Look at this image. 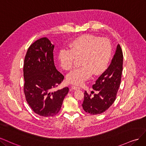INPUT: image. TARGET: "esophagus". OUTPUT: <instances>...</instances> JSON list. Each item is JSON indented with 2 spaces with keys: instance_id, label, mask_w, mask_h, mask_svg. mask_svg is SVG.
<instances>
[{
  "instance_id": "esophagus-1",
  "label": "esophagus",
  "mask_w": 146,
  "mask_h": 146,
  "mask_svg": "<svg viewBox=\"0 0 146 146\" xmlns=\"http://www.w3.org/2000/svg\"><path fill=\"white\" fill-rule=\"evenodd\" d=\"M72 88L73 89V90H78V89H81V88H80L78 86H72Z\"/></svg>"
}]
</instances>
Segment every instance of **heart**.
I'll list each match as a JSON object with an SVG mask.
<instances>
[{"label": "heart", "instance_id": "obj_1", "mask_svg": "<svg viewBox=\"0 0 146 146\" xmlns=\"http://www.w3.org/2000/svg\"><path fill=\"white\" fill-rule=\"evenodd\" d=\"M69 48L61 50L58 58L61 67L65 70L73 67L76 58H81V66L72 70L67 76V81L76 85L83 84L92 74L98 76L104 72L112 54V46L109 40L91 35L77 37Z\"/></svg>", "mask_w": 146, "mask_h": 146}]
</instances>
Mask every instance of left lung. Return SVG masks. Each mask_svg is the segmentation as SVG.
I'll return each mask as SVG.
<instances>
[{
  "label": "left lung",
  "mask_w": 146,
  "mask_h": 146,
  "mask_svg": "<svg viewBox=\"0 0 146 146\" xmlns=\"http://www.w3.org/2000/svg\"><path fill=\"white\" fill-rule=\"evenodd\" d=\"M123 54L119 44L117 45L116 52L111 64L106 71L98 78L93 88L97 93L84 92L83 109L92 115L101 114L112 105L116 100L117 92L120 86L123 72Z\"/></svg>",
  "instance_id": "obj_1"
}]
</instances>
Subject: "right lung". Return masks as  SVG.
I'll list each match as a JSON object with an SVG mask.
<instances>
[{
	"label": "right lung",
	"mask_w": 146,
	"mask_h": 146,
	"mask_svg": "<svg viewBox=\"0 0 146 146\" xmlns=\"http://www.w3.org/2000/svg\"><path fill=\"white\" fill-rule=\"evenodd\" d=\"M54 45L46 37L33 43L23 63V91L28 104L36 114L45 117L58 113L68 87L54 91L64 76L56 69L53 59Z\"/></svg>",
	"instance_id": "1"
}]
</instances>
